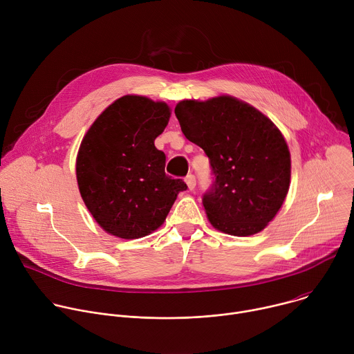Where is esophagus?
Returning <instances> with one entry per match:
<instances>
[{"mask_svg": "<svg viewBox=\"0 0 354 354\" xmlns=\"http://www.w3.org/2000/svg\"><path fill=\"white\" fill-rule=\"evenodd\" d=\"M186 185H187V189L192 192V190H194V187H196V178L193 176V175H187L186 176Z\"/></svg>", "mask_w": 354, "mask_h": 354, "instance_id": "obj_1", "label": "esophagus"}]
</instances>
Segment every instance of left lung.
<instances>
[{
    "mask_svg": "<svg viewBox=\"0 0 354 354\" xmlns=\"http://www.w3.org/2000/svg\"><path fill=\"white\" fill-rule=\"evenodd\" d=\"M175 115L185 137L210 158L216 180L203 197L210 224L235 236L265 230L281 209L291 178L290 149L279 127L231 95L180 100Z\"/></svg>",
    "mask_w": 354,
    "mask_h": 354,
    "instance_id": "8db88e82",
    "label": "left lung"
}]
</instances>
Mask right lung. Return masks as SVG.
I'll return each instance as SVG.
<instances>
[{"mask_svg": "<svg viewBox=\"0 0 354 354\" xmlns=\"http://www.w3.org/2000/svg\"><path fill=\"white\" fill-rule=\"evenodd\" d=\"M169 118L162 100L124 95L85 133L75 161L78 189L108 234L137 239L154 232L186 190L182 179L165 175V154L154 144Z\"/></svg>", "mask_w": 354, "mask_h": 354, "instance_id": "obj_1", "label": "right lung"}]
</instances>
